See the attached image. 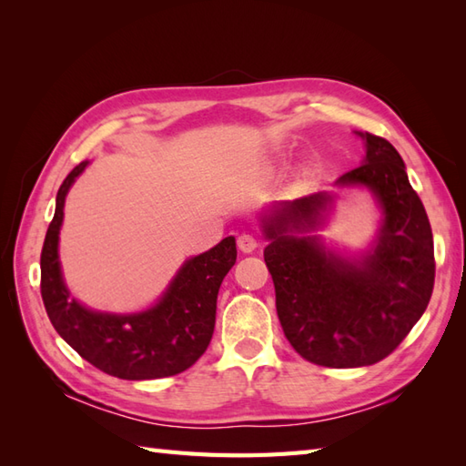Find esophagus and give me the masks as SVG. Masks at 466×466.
Listing matches in <instances>:
<instances>
[{
    "mask_svg": "<svg viewBox=\"0 0 466 466\" xmlns=\"http://www.w3.org/2000/svg\"><path fill=\"white\" fill-rule=\"evenodd\" d=\"M238 248L244 254H250V252H254L256 248H258V240H256L252 234H240L238 236Z\"/></svg>",
    "mask_w": 466,
    "mask_h": 466,
    "instance_id": "1",
    "label": "esophagus"
}]
</instances>
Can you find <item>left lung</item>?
I'll return each instance as SVG.
<instances>
[{"label":"left lung","mask_w":466,"mask_h":466,"mask_svg":"<svg viewBox=\"0 0 466 466\" xmlns=\"http://www.w3.org/2000/svg\"><path fill=\"white\" fill-rule=\"evenodd\" d=\"M360 136L364 164L336 184L366 186L382 206L379 240L362 260H344L316 238L296 236L320 222L332 202L326 192L282 202L264 222L270 240L264 262L284 336L304 360L329 369L369 366L397 350L427 310L434 286L431 222L402 157L384 137Z\"/></svg>","instance_id":"8db88e82"}]
</instances>
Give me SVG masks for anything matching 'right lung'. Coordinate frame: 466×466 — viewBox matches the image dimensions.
Returning a JSON list of instances; mask_svg holds the SVG:
<instances>
[{
    "mask_svg": "<svg viewBox=\"0 0 466 466\" xmlns=\"http://www.w3.org/2000/svg\"><path fill=\"white\" fill-rule=\"evenodd\" d=\"M86 166L87 162L77 164L59 186L54 220L46 232L39 289L49 320L84 360L106 374L124 380L180 374L212 340L218 290L236 262L234 236L187 260L154 309L126 316L87 310L69 296L57 262L66 194Z\"/></svg>",
    "mask_w": 466,
    "mask_h": 466,
    "instance_id": "add662e5",
    "label": "right lung"
}]
</instances>
